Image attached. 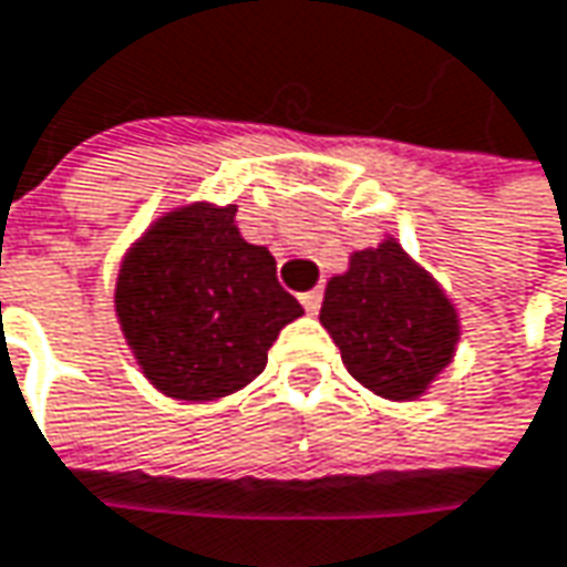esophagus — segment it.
Instances as JSON below:
<instances>
[{"label":"esophagus","instance_id":"1","mask_svg":"<svg viewBox=\"0 0 567 567\" xmlns=\"http://www.w3.org/2000/svg\"><path fill=\"white\" fill-rule=\"evenodd\" d=\"M299 302H302V309H306L309 316H316V312H319V306H322V290L316 287V290L302 293V297H299Z\"/></svg>","mask_w":567,"mask_h":567}]
</instances>
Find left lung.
<instances>
[{
    "mask_svg": "<svg viewBox=\"0 0 567 567\" xmlns=\"http://www.w3.org/2000/svg\"><path fill=\"white\" fill-rule=\"evenodd\" d=\"M319 322L348 373L392 402L421 399L460 344L456 306L392 236L328 280Z\"/></svg>",
    "mask_w": 567,
    "mask_h": 567,
    "instance_id": "1",
    "label": "left lung"
}]
</instances>
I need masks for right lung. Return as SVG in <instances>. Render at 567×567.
Here are the masks:
<instances>
[{"mask_svg":"<svg viewBox=\"0 0 567 567\" xmlns=\"http://www.w3.org/2000/svg\"><path fill=\"white\" fill-rule=\"evenodd\" d=\"M114 312L130 354L162 395L213 402L268 363L280 328L302 316L265 245L241 239L236 204L175 207L133 241Z\"/></svg>","mask_w":567,"mask_h":567,"instance_id":"add662e5","label":"right lung"}]
</instances>
